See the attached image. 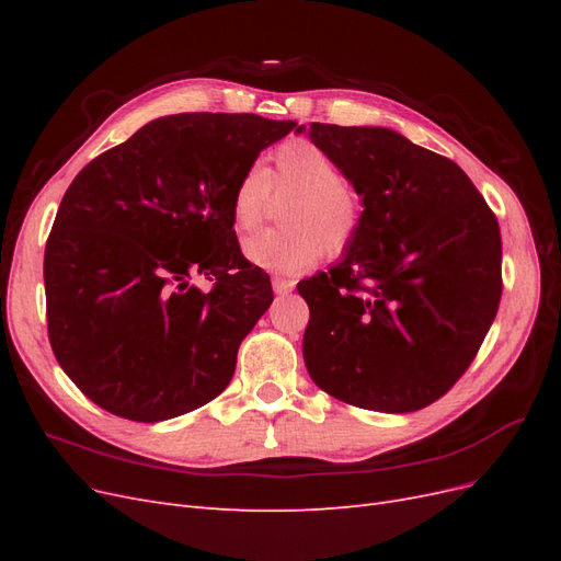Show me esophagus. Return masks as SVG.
Wrapping results in <instances>:
<instances>
[{
    "label": "esophagus",
    "instance_id": "esophagus-1",
    "mask_svg": "<svg viewBox=\"0 0 561 561\" xmlns=\"http://www.w3.org/2000/svg\"><path fill=\"white\" fill-rule=\"evenodd\" d=\"M271 285H274V293L276 295H287V293H293L295 280L285 278V276H274V278H271Z\"/></svg>",
    "mask_w": 561,
    "mask_h": 561
}]
</instances>
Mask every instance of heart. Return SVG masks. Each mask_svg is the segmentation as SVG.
Returning a JSON list of instances; mask_svg holds the SVG:
<instances>
[{"mask_svg": "<svg viewBox=\"0 0 561 561\" xmlns=\"http://www.w3.org/2000/svg\"><path fill=\"white\" fill-rule=\"evenodd\" d=\"M274 182L280 194H295L283 213L290 229L260 231L243 241L245 260L278 274L309 268L322 248L342 252L363 222V201L342 180L339 165L309 140H293L276 151ZM271 194V175L262 163H250L231 192V213L239 229L262 222Z\"/></svg>", "mask_w": 561, "mask_h": 561, "instance_id": "heart-1", "label": "heart"}]
</instances>
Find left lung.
<instances>
[{
  "instance_id": "left-lung-1",
  "label": "left lung",
  "mask_w": 561,
  "mask_h": 561,
  "mask_svg": "<svg viewBox=\"0 0 561 561\" xmlns=\"http://www.w3.org/2000/svg\"><path fill=\"white\" fill-rule=\"evenodd\" d=\"M307 133L363 198L328 271L299 280L304 363L318 388L371 412L428 407L463 375L501 301V231L454 161L381 126Z\"/></svg>"
}]
</instances>
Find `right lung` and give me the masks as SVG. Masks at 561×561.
Listing matches in <instances>:
<instances>
[{"label": "right lung", "instance_id": "add662e5", "mask_svg": "<svg viewBox=\"0 0 561 561\" xmlns=\"http://www.w3.org/2000/svg\"><path fill=\"white\" fill-rule=\"evenodd\" d=\"M293 128L257 114L161 116L75 178L44 252L46 318L56 360L98 407L157 423L229 386L274 301L241 254L231 192Z\"/></svg>", "mask_w": 561, "mask_h": 561}]
</instances>
